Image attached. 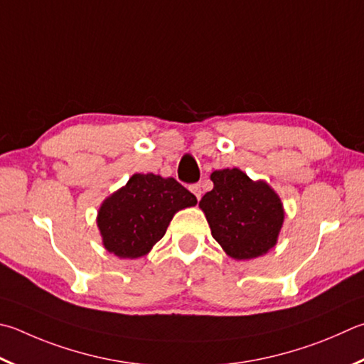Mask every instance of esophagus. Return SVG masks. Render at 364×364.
<instances>
[{"instance_id":"esophagus-1","label":"esophagus","mask_w":364,"mask_h":364,"mask_svg":"<svg viewBox=\"0 0 364 364\" xmlns=\"http://www.w3.org/2000/svg\"><path fill=\"white\" fill-rule=\"evenodd\" d=\"M189 189H191V193H193V194L197 197V200H200V197H202V188H200V184H193V186H191Z\"/></svg>"}]
</instances>
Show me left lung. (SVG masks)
Segmentation results:
<instances>
[{
    "label": "left lung",
    "instance_id": "obj_1",
    "mask_svg": "<svg viewBox=\"0 0 364 364\" xmlns=\"http://www.w3.org/2000/svg\"><path fill=\"white\" fill-rule=\"evenodd\" d=\"M210 180L213 189L202 197L199 207L224 253L237 261L269 253L285 221L280 196L269 183L253 181L237 167L215 170Z\"/></svg>",
    "mask_w": 364,
    "mask_h": 364
}]
</instances>
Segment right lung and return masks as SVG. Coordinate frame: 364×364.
<instances>
[{
  "instance_id": "1",
  "label": "right lung",
  "mask_w": 364,
  "mask_h": 364,
  "mask_svg": "<svg viewBox=\"0 0 364 364\" xmlns=\"http://www.w3.org/2000/svg\"><path fill=\"white\" fill-rule=\"evenodd\" d=\"M196 203V196L175 178L134 173L98 208L103 247L122 259L148 255L165 235L175 213Z\"/></svg>"
}]
</instances>
